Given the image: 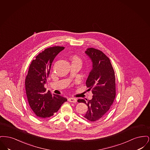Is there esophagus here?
<instances>
[{
	"label": "esophagus",
	"instance_id": "1",
	"mask_svg": "<svg viewBox=\"0 0 150 150\" xmlns=\"http://www.w3.org/2000/svg\"><path fill=\"white\" fill-rule=\"evenodd\" d=\"M68 101H69L70 102L76 103L77 102V100H76V98H69L68 99Z\"/></svg>",
	"mask_w": 150,
	"mask_h": 150
}]
</instances>
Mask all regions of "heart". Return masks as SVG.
Wrapping results in <instances>:
<instances>
[{
  "instance_id": "obj_1",
  "label": "heart",
  "mask_w": 150,
  "mask_h": 150,
  "mask_svg": "<svg viewBox=\"0 0 150 150\" xmlns=\"http://www.w3.org/2000/svg\"><path fill=\"white\" fill-rule=\"evenodd\" d=\"M71 59L72 62V61H77V62H79L80 63H81V62H82L81 59L78 56H74L73 57H72Z\"/></svg>"
}]
</instances>
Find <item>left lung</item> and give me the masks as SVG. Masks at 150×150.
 <instances>
[{"instance_id": "8db88e82", "label": "left lung", "mask_w": 150, "mask_h": 150, "mask_svg": "<svg viewBox=\"0 0 150 150\" xmlns=\"http://www.w3.org/2000/svg\"><path fill=\"white\" fill-rule=\"evenodd\" d=\"M86 53L93 62V69L86 81L89 90L92 89L91 100H78L88 106L84 117L90 121L98 120L106 114L114 101L116 83L114 69L108 57L102 51L93 48H88Z\"/></svg>"}]
</instances>
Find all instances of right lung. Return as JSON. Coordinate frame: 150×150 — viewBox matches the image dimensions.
<instances>
[{
  "instance_id": "right-lung-1",
  "label": "right lung",
  "mask_w": 150,
  "mask_h": 150,
  "mask_svg": "<svg viewBox=\"0 0 150 150\" xmlns=\"http://www.w3.org/2000/svg\"><path fill=\"white\" fill-rule=\"evenodd\" d=\"M64 47L54 46L39 53L30 65L25 79V89L30 107L36 116L47 118L58 111L67 99L47 92L44 84L50 73L52 64Z\"/></svg>"
}]
</instances>
